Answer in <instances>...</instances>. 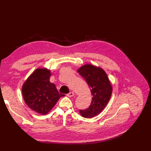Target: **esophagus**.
<instances>
[{
  "label": "esophagus",
  "mask_w": 151,
  "mask_h": 151,
  "mask_svg": "<svg viewBox=\"0 0 151 151\" xmlns=\"http://www.w3.org/2000/svg\"><path fill=\"white\" fill-rule=\"evenodd\" d=\"M67 95L69 97H73V96L74 95V93L73 92H69V93H67Z\"/></svg>",
  "instance_id": "obj_1"
}]
</instances>
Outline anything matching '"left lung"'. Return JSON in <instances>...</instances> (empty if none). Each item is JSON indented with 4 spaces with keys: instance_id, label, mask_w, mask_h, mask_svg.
Returning <instances> with one entry per match:
<instances>
[{
    "instance_id": "obj_1",
    "label": "left lung",
    "mask_w": 151,
    "mask_h": 151,
    "mask_svg": "<svg viewBox=\"0 0 151 151\" xmlns=\"http://www.w3.org/2000/svg\"><path fill=\"white\" fill-rule=\"evenodd\" d=\"M91 89L93 96L89 106L86 110H80L84 117L91 118L104 110L111 95L112 88L104 70L91 65H85L78 70Z\"/></svg>"
}]
</instances>
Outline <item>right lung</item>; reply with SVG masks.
<instances>
[{
  "label": "right lung",
  "instance_id": "obj_1",
  "mask_svg": "<svg viewBox=\"0 0 151 151\" xmlns=\"http://www.w3.org/2000/svg\"><path fill=\"white\" fill-rule=\"evenodd\" d=\"M50 73L46 69H37L22 86V96L28 106L40 114H47L64 95L50 83Z\"/></svg>",
  "mask_w": 151,
  "mask_h": 151
}]
</instances>
